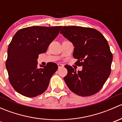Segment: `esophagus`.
I'll list each match as a JSON object with an SVG mask.
<instances>
[{
	"label": "esophagus",
	"instance_id": "esophagus-1",
	"mask_svg": "<svg viewBox=\"0 0 122 122\" xmlns=\"http://www.w3.org/2000/svg\"><path fill=\"white\" fill-rule=\"evenodd\" d=\"M57 65H58V68H61L64 67L63 65L61 64H58Z\"/></svg>",
	"mask_w": 122,
	"mask_h": 122
}]
</instances>
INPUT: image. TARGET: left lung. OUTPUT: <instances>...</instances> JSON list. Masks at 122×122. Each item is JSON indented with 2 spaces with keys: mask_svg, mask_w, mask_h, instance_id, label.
<instances>
[{
  "mask_svg": "<svg viewBox=\"0 0 122 122\" xmlns=\"http://www.w3.org/2000/svg\"><path fill=\"white\" fill-rule=\"evenodd\" d=\"M60 34L74 46L73 56L77 59L76 71L66 66L68 73L64 78L69 89L82 97L90 96L99 92L111 72L113 55L107 41L97 30L81 26H64Z\"/></svg>",
  "mask_w": 122,
  "mask_h": 122,
  "instance_id": "obj_1",
  "label": "left lung"
}]
</instances>
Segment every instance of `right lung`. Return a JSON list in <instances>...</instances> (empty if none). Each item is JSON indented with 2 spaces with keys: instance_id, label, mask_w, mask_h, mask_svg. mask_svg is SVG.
Returning <instances> with one entry per match:
<instances>
[{
  "instance_id": "1",
  "label": "right lung",
  "mask_w": 122,
  "mask_h": 122,
  "mask_svg": "<svg viewBox=\"0 0 122 122\" xmlns=\"http://www.w3.org/2000/svg\"><path fill=\"white\" fill-rule=\"evenodd\" d=\"M62 26H31L19 29L8 49L6 67L9 80L18 93L28 97L42 94L58 66L48 62L37 68L38 55L47 50Z\"/></svg>"
}]
</instances>
